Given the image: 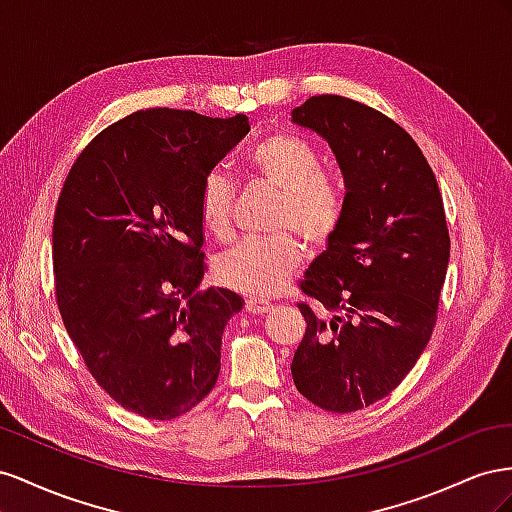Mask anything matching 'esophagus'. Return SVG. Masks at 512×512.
<instances>
[{
  "label": "esophagus",
  "instance_id": "1",
  "mask_svg": "<svg viewBox=\"0 0 512 512\" xmlns=\"http://www.w3.org/2000/svg\"><path fill=\"white\" fill-rule=\"evenodd\" d=\"M272 309V302L264 300V298H255V296H248L246 298V311L253 313V315H266Z\"/></svg>",
  "mask_w": 512,
  "mask_h": 512
}]
</instances>
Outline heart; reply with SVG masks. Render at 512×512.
<instances>
[{
	"instance_id": "b5f03b06",
	"label": "heart",
	"mask_w": 512,
	"mask_h": 512,
	"mask_svg": "<svg viewBox=\"0 0 512 512\" xmlns=\"http://www.w3.org/2000/svg\"><path fill=\"white\" fill-rule=\"evenodd\" d=\"M246 165L261 180L281 191L270 238L246 240L216 261V276L225 287L246 296L279 294L304 264L306 246L326 248L343 225L345 191L330 173L321 171V156L309 141L276 133L257 141ZM201 227L216 240L233 231V184L221 169L203 175L197 193Z\"/></svg>"
}]
</instances>
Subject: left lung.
<instances>
[{
  "label": "left lung",
  "mask_w": 512,
  "mask_h": 512,
  "mask_svg": "<svg viewBox=\"0 0 512 512\" xmlns=\"http://www.w3.org/2000/svg\"><path fill=\"white\" fill-rule=\"evenodd\" d=\"M291 122L324 137L345 178V218L306 270V321L291 360L302 397L321 410H362L397 388L431 339L450 236L435 173L397 122L358 100L321 94Z\"/></svg>",
  "instance_id": "8db88e82"
}]
</instances>
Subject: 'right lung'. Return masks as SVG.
I'll return each mask as SVG.
<instances>
[{"label": "right lung", "mask_w": 512, "mask_h": 512, "mask_svg": "<svg viewBox=\"0 0 512 512\" xmlns=\"http://www.w3.org/2000/svg\"><path fill=\"white\" fill-rule=\"evenodd\" d=\"M251 126L244 113L145 109L98 133L70 167L53 218L55 300L87 371L150 420L191 412L221 371L242 298L197 291V193Z\"/></svg>", "instance_id": "1"}]
</instances>
